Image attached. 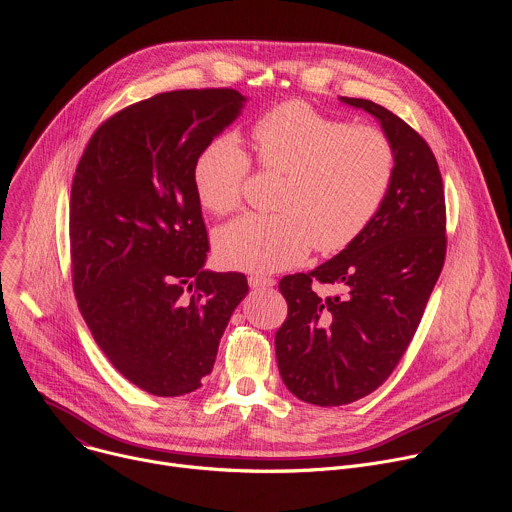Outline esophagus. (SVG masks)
<instances>
[{
    "mask_svg": "<svg viewBox=\"0 0 512 512\" xmlns=\"http://www.w3.org/2000/svg\"><path fill=\"white\" fill-rule=\"evenodd\" d=\"M249 285H251L253 289H265V287L275 285V279L265 277V275H251V277H249Z\"/></svg>",
    "mask_w": 512,
    "mask_h": 512,
    "instance_id": "obj_1",
    "label": "esophagus"
}]
</instances>
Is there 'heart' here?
Listing matches in <instances>:
<instances>
[{
  "mask_svg": "<svg viewBox=\"0 0 512 512\" xmlns=\"http://www.w3.org/2000/svg\"><path fill=\"white\" fill-rule=\"evenodd\" d=\"M259 170L285 176L279 214H243L214 233L218 261L269 273L320 253L346 249L369 227L395 178V148L385 131L350 125L304 101H285L251 127ZM251 160L231 135L208 141L192 168L200 206L233 212L245 194Z\"/></svg>",
  "mask_w": 512,
  "mask_h": 512,
  "instance_id": "b5f03b06",
  "label": "heart"
}]
</instances>
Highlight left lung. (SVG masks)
Wrapping results in <instances>:
<instances>
[{
	"label": "left lung",
	"instance_id": "8db88e82",
	"mask_svg": "<svg viewBox=\"0 0 512 512\" xmlns=\"http://www.w3.org/2000/svg\"><path fill=\"white\" fill-rule=\"evenodd\" d=\"M375 115L395 148V178L369 227L308 273L285 275L287 318L275 332L285 387L338 407L367 397L395 371L446 261V196L427 141L389 109L342 97ZM330 284L338 295H320Z\"/></svg>",
	"mask_w": 512,
	"mask_h": 512
}]
</instances>
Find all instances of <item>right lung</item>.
Instances as JSON below:
<instances>
[{"mask_svg":"<svg viewBox=\"0 0 512 512\" xmlns=\"http://www.w3.org/2000/svg\"><path fill=\"white\" fill-rule=\"evenodd\" d=\"M235 89L170 91L133 103L91 135L70 190L79 310L113 367L158 397L210 375L247 277L204 271L210 251L192 168L235 121Z\"/></svg>","mask_w":512,"mask_h":512,"instance_id":"add662e5","label":"right lung"}]
</instances>
